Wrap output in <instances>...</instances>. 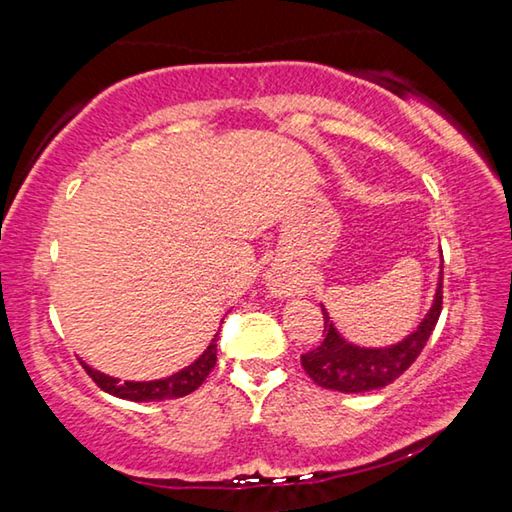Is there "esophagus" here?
I'll list each match as a JSON object with an SVG mask.
<instances>
[{
	"mask_svg": "<svg viewBox=\"0 0 512 512\" xmlns=\"http://www.w3.org/2000/svg\"><path fill=\"white\" fill-rule=\"evenodd\" d=\"M268 284H271V289H273L275 293H287V291H289V282L284 280L282 275H277V273L268 277Z\"/></svg>",
	"mask_w": 512,
	"mask_h": 512,
	"instance_id": "obj_1",
	"label": "esophagus"
}]
</instances>
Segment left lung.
Segmentation results:
<instances>
[{"label":"left lung","instance_id":"left-lung-1","mask_svg":"<svg viewBox=\"0 0 512 512\" xmlns=\"http://www.w3.org/2000/svg\"><path fill=\"white\" fill-rule=\"evenodd\" d=\"M440 309H443V273H440L436 300L429 314L424 316L420 327L411 336H406L402 343L391 345L384 350L357 348L343 341L334 325L329 323L327 311L323 309L325 339L314 350L305 352L300 357L302 368L314 379V384L329 388L339 393H366L377 391L404 375L411 368V363L420 357V352L427 345L433 327L438 323Z\"/></svg>","mask_w":512,"mask_h":512}]
</instances>
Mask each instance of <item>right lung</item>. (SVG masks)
Segmentation results:
<instances>
[{
  "label": "right lung",
  "mask_w": 512,
  "mask_h": 512,
  "mask_svg": "<svg viewBox=\"0 0 512 512\" xmlns=\"http://www.w3.org/2000/svg\"><path fill=\"white\" fill-rule=\"evenodd\" d=\"M216 341H219V334L214 336L210 348H207L201 357L192 363V366H187L185 370L176 372V375H171L167 379H158V381H119L115 377L103 375L99 370H92L90 366H85V363L83 368L101 391L121 397V400H131V402L176 400V397L194 393L196 388L207 379V375H210L212 368L216 366Z\"/></svg>",
  "instance_id": "1"
}]
</instances>
